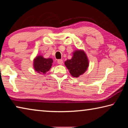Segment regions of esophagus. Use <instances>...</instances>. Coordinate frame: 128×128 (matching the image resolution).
<instances>
[{
	"mask_svg": "<svg viewBox=\"0 0 128 128\" xmlns=\"http://www.w3.org/2000/svg\"><path fill=\"white\" fill-rule=\"evenodd\" d=\"M58 63L59 64H63V60H58Z\"/></svg>",
	"mask_w": 128,
	"mask_h": 128,
	"instance_id": "34e87169",
	"label": "esophagus"
}]
</instances>
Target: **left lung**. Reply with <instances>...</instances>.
<instances>
[{"mask_svg": "<svg viewBox=\"0 0 128 128\" xmlns=\"http://www.w3.org/2000/svg\"><path fill=\"white\" fill-rule=\"evenodd\" d=\"M71 60H67L64 64L72 76L78 78L83 74L89 66V60L84 51L76 50L73 52Z\"/></svg>", "mask_w": 128, "mask_h": 128, "instance_id": "obj_1", "label": "left lung"}]
</instances>
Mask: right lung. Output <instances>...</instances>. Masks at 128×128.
Segmentation results:
<instances>
[{
    "mask_svg": "<svg viewBox=\"0 0 128 128\" xmlns=\"http://www.w3.org/2000/svg\"><path fill=\"white\" fill-rule=\"evenodd\" d=\"M53 62L52 58H45L42 56L38 55L33 60V68L36 72L40 74H45L49 71Z\"/></svg>",
    "mask_w": 128,
    "mask_h": 128,
    "instance_id": "right-lung-1",
    "label": "right lung"
}]
</instances>
